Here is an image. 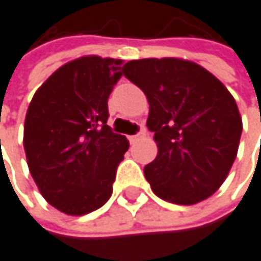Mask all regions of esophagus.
I'll return each instance as SVG.
<instances>
[{
  "label": "esophagus",
  "instance_id": "1",
  "mask_svg": "<svg viewBox=\"0 0 261 261\" xmlns=\"http://www.w3.org/2000/svg\"><path fill=\"white\" fill-rule=\"evenodd\" d=\"M142 138H145V132H141L139 135H135V136H129L128 139H129V142H136V141H139V139H142Z\"/></svg>",
  "mask_w": 261,
  "mask_h": 261
}]
</instances>
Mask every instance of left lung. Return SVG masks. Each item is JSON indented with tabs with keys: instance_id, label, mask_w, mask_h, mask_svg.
<instances>
[{
	"instance_id": "8db88e82",
	"label": "left lung",
	"mask_w": 261,
	"mask_h": 261,
	"mask_svg": "<svg viewBox=\"0 0 261 261\" xmlns=\"http://www.w3.org/2000/svg\"><path fill=\"white\" fill-rule=\"evenodd\" d=\"M122 73L147 96V126L156 159L144 168L153 193L176 205L213 196L236 161L242 116L228 88L202 65L182 58H145Z\"/></svg>"
}]
</instances>
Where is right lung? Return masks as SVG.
Segmentation results:
<instances>
[{
	"label": "right lung",
	"instance_id": "obj_1",
	"mask_svg": "<svg viewBox=\"0 0 261 261\" xmlns=\"http://www.w3.org/2000/svg\"><path fill=\"white\" fill-rule=\"evenodd\" d=\"M122 64L96 55L76 58L36 90L27 108L29 171L42 197L67 216L105 205L129 147L107 125L108 96L123 74Z\"/></svg>",
	"mask_w": 261,
	"mask_h": 261
}]
</instances>
